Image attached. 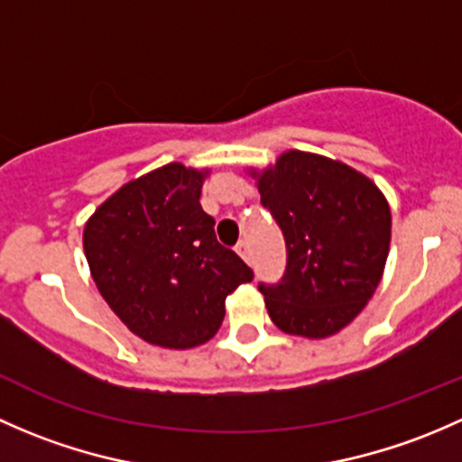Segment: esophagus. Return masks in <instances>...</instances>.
<instances>
[{
  "label": "esophagus",
  "instance_id": "obj_1",
  "mask_svg": "<svg viewBox=\"0 0 462 462\" xmlns=\"http://www.w3.org/2000/svg\"><path fill=\"white\" fill-rule=\"evenodd\" d=\"M236 251H237V254H240V255H242V258H245V260H251V251H249V242H246V240H240V242H237V246H236Z\"/></svg>",
  "mask_w": 462,
  "mask_h": 462
}]
</instances>
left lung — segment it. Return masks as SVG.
<instances>
[{"label": "left lung", "instance_id": "obj_1", "mask_svg": "<svg viewBox=\"0 0 462 462\" xmlns=\"http://www.w3.org/2000/svg\"><path fill=\"white\" fill-rule=\"evenodd\" d=\"M251 173L287 245L282 280L258 284L269 318L291 336L337 334L383 278L392 240L387 199L367 175L304 151Z\"/></svg>", "mask_w": 462, "mask_h": 462}]
</instances>
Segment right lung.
<instances>
[{
	"label": "right lung",
	"instance_id": "right-lung-1",
	"mask_svg": "<svg viewBox=\"0 0 462 462\" xmlns=\"http://www.w3.org/2000/svg\"><path fill=\"white\" fill-rule=\"evenodd\" d=\"M207 173L171 162L125 184L84 226V254L104 300L133 334L166 349L211 340L226 296L254 280L202 211Z\"/></svg>",
	"mask_w": 462,
	"mask_h": 462
}]
</instances>
